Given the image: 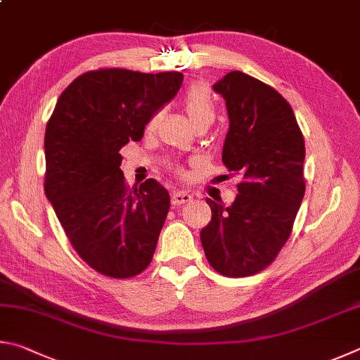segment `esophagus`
Segmentation results:
<instances>
[{
  "mask_svg": "<svg viewBox=\"0 0 360 360\" xmlns=\"http://www.w3.org/2000/svg\"><path fill=\"white\" fill-rule=\"evenodd\" d=\"M170 200H172L174 205H180V204H186L193 200V194L184 191V190H175L172 191V196H170Z\"/></svg>",
  "mask_w": 360,
  "mask_h": 360,
  "instance_id": "34e87169",
  "label": "esophagus"
}]
</instances>
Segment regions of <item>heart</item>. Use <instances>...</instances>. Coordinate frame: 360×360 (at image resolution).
<instances>
[{
    "mask_svg": "<svg viewBox=\"0 0 360 360\" xmlns=\"http://www.w3.org/2000/svg\"><path fill=\"white\" fill-rule=\"evenodd\" d=\"M181 103L188 115H190L191 122L194 124L198 123H209L212 124L215 120V103H213L212 94L204 85H193L188 88L181 96ZM158 115H153L148 120L147 128H155ZM180 170V169H179Z\"/></svg>",
    "mask_w": 360,
    "mask_h": 360,
    "instance_id": "obj_1",
    "label": "heart"
}]
</instances>
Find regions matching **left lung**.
Masks as SVG:
<instances>
[{
    "label": "left lung",
    "instance_id": "8db88e82",
    "mask_svg": "<svg viewBox=\"0 0 360 360\" xmlns=\"http://www.w3.org/2000/svg\"><path fill=\"white\" fill-rule=\"evenodd\" d=\"M213 90L229 115L223 162L242 181L229 207L205 199L212 219L200 242L218 274L242 278L269 267L291 236L305 194V142L292 107L270 85L232 71Z\"/></svg>",
    "mask_w": 360,
    "mask_h": 360
}]
</instances>
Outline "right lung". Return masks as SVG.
<instances>
[{
    "mask_svg": "<svg viewBox=\"0 0 360 360\" xmlns=\"http://www.w3.org/2000/svg\"><path fill=\"white\" fill-rule=\"evenodd\" d=\"M181 82L175 71H88L60 94L47 122L46 196L75 253L109 278H132L148 267L170 205L153 179L126 185L120 148L141 141Z\"/></svg>",
    "mask_w": 360,
    "mask_h": 360,
    "instance_id": "1",
    "label": "right lung"
}]
</instances>
